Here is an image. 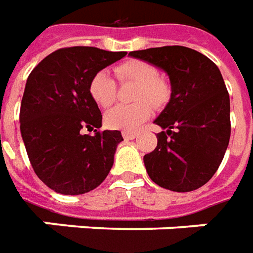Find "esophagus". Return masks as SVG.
<instances>
[{
    "mask_svg": "<svg viewBox=\"0 0 253 253\" xmlns=\"http://www.w3.org/2000/svg\"><path fill=\"white\" fill-rule=\"evenodd\" d=\"M122 135H123V138L125 139H134L137 135H138V134L132 131H122Z\"/></svg>",
    "mask_w": 253,
    "mask_h": 253,
    "instance_id": "obj_1",
    "label": "esophagus"
}]
</instances>
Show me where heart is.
Masks as SVG:
<instances>
[{
	"mask_svg": "<svg viewBox=\"0 0 253 253\" xmlns=\"http://www.w3.org/2000/svg\"><path fill=\"white\" fill-rule=\"evenodd\" d=\"M115 75L121 84H135L132 105H118L105 115V125L114 130H137L152 114V105L162 107L169 101L171 90L169 84L157 78V70L144 60H126L115 67ZM90 97L97 105L109 108L116 100V84L108 71H97L89 84Z\"/></svg>",
	"mask_w": 253,
	"mask_h": 253,
	"instance_id": "heart-1",
	"label": "heart"
}]
</instances>
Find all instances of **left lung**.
Masks as SVG:
<instances>
[{
	"instance_id": "left-lung-1",
	"label": "left lung",
	"mask_w": 253,
	"mask_h": 253,
	"mask_svg": "<svg viewBox=\"0 0 253 253\" xmlns=\"http://www.w3.org/2000/svg\"><path fill=\"white\" fill-rule=\"evenodd\" d=\"M130 56L169 74L171 98L155 123V151L145 155L148 175L172 192L201 188L216 172L230 139V98L216 64L185 46L151 47Z\"/></svg>"
}]
</instances>
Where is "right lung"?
I'll list each match as a JSON object with an SVG mask.
<instances>
[{
	"label": "right lung",
	"instance_id": "1",
	"mask_svg": "<svg viewBox=\"0 0 253 253\" xmlns=\"http://www.w3.org/2000/svg\"><path fill=\"white\" fill-rule=\"evenodd\" d=\"M93 46L61 47L27 78L20 105V131L30 163L46 186L84 194L101 183L114 164L121 131H100L102 115L89 93L91 77L125 57ZM96 128L94 136L84 134Z\"/></svg>",
	"mask_w": 253,
	"mask_h": 253
}]
</instances>
